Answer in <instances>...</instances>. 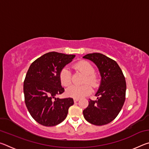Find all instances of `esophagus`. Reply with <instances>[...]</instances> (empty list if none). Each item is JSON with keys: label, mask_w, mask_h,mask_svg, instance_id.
<instances>
[{"label": "esophagus", "mask_w": 149, "mask_h": 149, "mask_svg": "<svg viewBox=\"0 0 149 149\" xmlns=\"http://www.w3.org/2000/svg\"><path fill=\"white\" fill-rule=\"evenodd\" d=\"M79 100V99H76V98H75V99H74V101L75 102H77Z\"/></svg>", "instance_id": "obj_1"}]
</instances>
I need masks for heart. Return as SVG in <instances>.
I'll use <instances>...</instances> for the list:
<instances>
[{"mask_svg":"<svg viewBox=\"0 0 149 149\" xmlns=\"http://www.w3.org/2000/svg\"><path fill=\"white\" fill-rule=\"evenodd\" d=\"M75 68L84 75L85 77L84 83H89L93 87H96L97 85V78L94 74L95 70L93 65L89 62L81 61L77 63ZM59 79L61 84L64 87H68L71 84L72 77L71 73L68 67H64L60 70L59 73ZM88 84H85L80 86L72 85L66 89V95L72 98H81L89 95L92 91L91 86Z\"/></svg>","mask_w":149,"mask_h":149,"instance_id":"b5f03b06","label":"heart"}]
</instances>
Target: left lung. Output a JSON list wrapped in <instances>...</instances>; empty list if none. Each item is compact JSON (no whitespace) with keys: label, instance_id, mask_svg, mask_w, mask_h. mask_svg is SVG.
<instances>
[{"label":"left lung","instance_id":"left-lung-1","mask_svg":"<svg viewBox=\"0 0 149 149\" xmlns=\"http://www.w3.org/2000/svg\"><path fill=\"white\" fill-rule=\"evenodd\" d=\"M84 58L94 62L99 68L101 81L95 94L97 100L89 99L83 111L85 119L96 125H102L114 120L119 114L125 99L126 82L117 62L100 53H91Z\"/></svg>","mask_w":149,"mask_h":149}]
</instances>
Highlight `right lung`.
I'll list each match as a JSON object with an SVG mask.
<instances>
[{
	"label": "right lung",
	"mask_w": 149,
	"mask_h": 149,
	"mask_svg": "<svg viewBox=\"0 0 149 149\" xmlns=\"http://www.w3.org/2000/svg\"><path fill=\"white\" fill-rule=\"evenodd\" d=\"M75 56L50 52L35 60L29 66L24 82L25 103L32 118L44 126H54L66 118L74 104L72 98L59 99L64 93L59 73Z\"/></svg>",
	"instance_id": "right-lung-1"
}]
</instances>
